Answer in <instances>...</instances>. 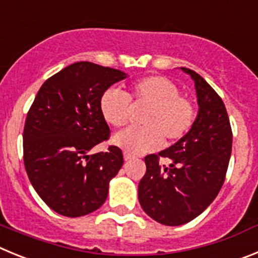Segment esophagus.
Wrapping results in <instances>:
<instances>
[{"mask_svg": "<svg viewBox=\"0 0 258 258\" xmlns=\"http://www.w3.org/2000/svg\"><path fill=\"white\" fill-rule=\"evenodd\" d=\"M123 158H124V161H131L132 158H134V155H131L130 154V153H127V152H124V154H123Z\"/></svg>", "mask_w": 258, "mask_h": 258, "instance_id": "obj_1", "label": "esophagus"}]
</instances>
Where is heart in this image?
I'll list each match as a JSON object with an SVG mask.
<instances>
[{
  "mask_svg": "<svg viewBox=\"0 0 258 258\" xmlns=\"http://www.w3.org/2000/svg\"><path fill=\"white\" fill-rule=\"evenodd\" d=\"M130 101L146 104L141 119L143 128H127L113 136V144L130 154H144L159 149L163 138L176 141L187 134L196 120L191 101L180 96V90L171 80L149 76L135 82L128 94L117 89L103 92L99 108L106 123L122 127L128 122Z\"/></svg>",
  "mask_w": 258,
  "mask_h": 258,
  "instance_id": "1",
  "label": "heart"
}]
</instances>
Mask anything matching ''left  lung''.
I'll return each instance as SVG.
<instances>
[{
    "instance_id": "8db88e82",
    "label": "left lung",
    "mask_w": 258,
    "mask_h": 258,
    "mask_svg": "<svg viewBox=\"0 0 258 258\" xmlns=\"http://www.w3.org/2000/svg\"><path fill=\"white\" fill-rule=\"evenodd\" d=\"M198 114L185 136L168 149L145 157L146 172L139 184L144 212L159 224L178 226L198 217L215 201L231 155L230 120L217 92L191 69ZM167 157L161 166L159 157Z\"/></svg>"
}]
</instances>
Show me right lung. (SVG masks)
Masks as SVG:
<instances>
[{
  "label": "right lung",
  "instance_id": "right-lung-1",
  "mask_svg": "<svg viewBox=\"0 0 258 258\" xmlns=\"http://www.w3.org/2000/svg\"><path fill=\"white\" fill-rule=\"evenodd\" d=\"M127 78L118 69L74 62L48 78L27 114L23 149L28 177L56 213L80 217L100 208L123 164L122 150L89 154L109 138L99 108L105 90Z\"/></svg>",
  "mask_w": 258,
  "mask_h": 258
}]
</instances>
